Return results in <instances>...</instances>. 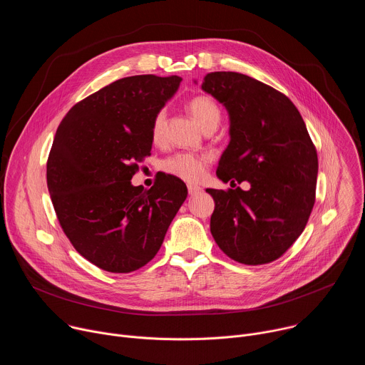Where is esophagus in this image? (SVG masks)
<instances>
[{
  "mask_svg": "<svg viewBox=\"0 0 365 365\" xmlns=\"http://www.w3.org/2000/svg\"><path fill=\"white\" fill-rule=\"evenodd\" d=\"M187 192L190 196H195L197 193L202 192V187L200 186H196V185H187Z\"/></svg>",
  "mask_w": 365,
  "mask_h": 365,
  "instance_id": "obj_1",
  "label": "esophagus"
}]
</instances>
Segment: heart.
<instances>
[{"label":"heart","instance_id":"obj_1","mask_svg":"<svg viewBox=\"0 0 365 365\" xmlns=\"http://www.w3.org/2000/svg\"><path fill=\"white\" fill-rule=\"evenodd\" d=\"M187 108L203 130H207L210 127H218L221 121V110L218 103L207 95L193 96L187 103ZM166 125L168 113L166 110H159L151 121V138L154 143H162L165 140ZM210 162V154L176 153L162 163V168L166 173L176 176L182 180L196 182L203 176L205 169Z\"/></svg>","mask_w":365,"mask_h":365}]
</instances>
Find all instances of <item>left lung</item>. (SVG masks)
Returning <instances> with one entry per match:
<instances>
[{"label": "left lung", "instance_id": "1", "mask_svg": "<svg viewBox=\"0 0 365 365\" xmlns=\"http://www.w3.org/2000/svg\"><path fill=\"white\" fill-rule=\"evenodd\" d=\"M202 89L224 103L231 141L217 176L251 187L206 189L211 232L235 262L267 264L303 232L315 205L318 154L294 103L277 89L237 72H211Z\"/></svg>", "mask_w": 365, "mask_h": 365}]
</instances>
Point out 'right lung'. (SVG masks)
I'll list each match as a JSON object with an SVG mask.
<instances>
[{
    "label": "right lung",
    "instance_id": "obj_1",
    "mask_svg": "<svg viewBox=\"0 0 365 365\" xmlns=\"http://www.w3.org/2000/svg\"><path fill=\"white\" fill-rule=\"evenodd\" d=\"M179 76L137 75L86 96L58 127L46 165L48 193L75 250L110 273H131L160 250L187 196L176 176L133 186L151 151V121Z\"/></svg>",
    "mask_w": 365,
    "mask_h": 365
}]
</instances>
